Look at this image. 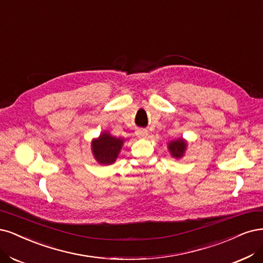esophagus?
<instances>
[{
	"instance_id": "1",
	"label": "esophagus",
	"mask_w": 263,
	"mask_h": 263,
	"mask_svg": "<svg viewBox=\"0 0 263 263\" xmlns=\"http://www.w3.org/2000/svg\"><path fill=\"white\" fill-rule=\"evenodd\" d=\"M136 136H137V137H139V138H147L148 137V130L139 128V129L136 130Z\"/></svg>"
}]
</instances>
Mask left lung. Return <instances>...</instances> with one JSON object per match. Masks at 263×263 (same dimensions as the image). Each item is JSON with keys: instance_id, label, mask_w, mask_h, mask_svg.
<instances>
[{"instance_id": "8db88e82", "label": "left lung", "mask_w": 263, "mask_h": 263, "mask_svg": "<svg viewBox=\"0 0 263 263\" xmlns=\"http://www.w3.org/2000/svg\"><path fill=\"white\" fill-rule=\"evenodd\" d=\"M186 147H187V143L183 138L173 140L168 143V150L171 152V155L172 157H174L176 159L182 158L184 156Z\"/></svg>"}]
</instances>
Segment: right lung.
Wrapping results in <instances>:
<instances>
[{
  "instance_id": "add662e5",
  "label": "right lung",
  "mask_w": 263,
  "mask_h": 263,
  "mask_svg": "<svg viewBox=\"0 0 263 263\" xmlns=\"http://www.w3.org/2000/svg\"><path fill=\"white\" fill-rule=\"evenodd\" d=\"M124 139L116 138L107 132L102 133L99 138L93 139L91 143L95 159L103 165L112 164L119 157Z\"/></svg>"
}]
</instances>
